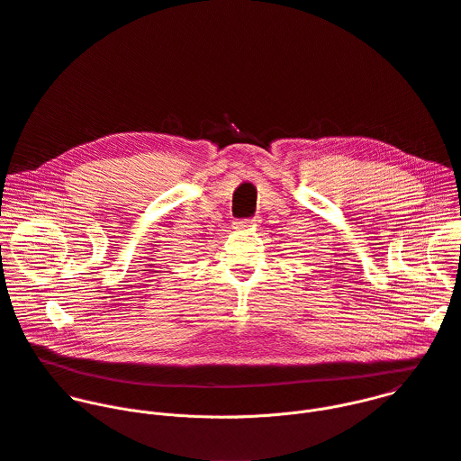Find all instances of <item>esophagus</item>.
Returning a JSON list of instances; mask_svg holds the SVG:
<instances>
[{"mask_svg": "<svg viewBox=\"0 0 461 461\" xmlns=\"http://www.w3.org/2000/svg\"><path fill=\"white\" fill-rule=\"evenodd\" d=\"M249 226H251V222L249 221H237V222H233V228L235 230H249Z\"/></svg>", "mask_w": 461, "mask_h": 461, "instance_id": "esophagus-1", "label": "esophagus"}]
</instances>
